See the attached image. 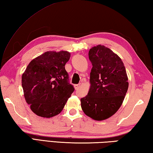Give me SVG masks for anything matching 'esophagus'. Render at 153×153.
<instances>
[{
    "label": "esophagus",
    "instance_id": "obj_1",
    "mask_svg": "<svg viewBox=\"0 0 153 153\" xmlns=\"http://www.w3.org/2000/svg\"><path fill=\"white\" fill-rule=\"evenodd\" d=\"M79 86H80V84H75L74 85V88H75V89L76 90H77L79 88Z\"/></svg>",
    "mask_w": 153,
    "mask_h": 153
}]
</instances>
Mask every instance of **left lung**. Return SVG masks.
Instances as JSON below:
<instances>
[{"instance_id": "left-lung-1", "label": "left lung", "mask_w": 153, "mask_h": 153, "mask_svg": "<svg viewBox=\"0 0 153 153\" xmlns=\"http://www.w3.org/2000/svg\"><path fill=\"white\" fill-rule=\"evenodd\" d=\"M92 68L90 88L81 98V107L86 115L101 121L114 115L121 107L128 88L123 63L109 48L98 45L89 51Z\"/></svg>"}]
</instances>
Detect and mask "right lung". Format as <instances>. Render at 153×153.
<instances>
[{
    "mask_svg": "<svg viewBox=\"0 0 153 153\" xmlns=\"http://www.w3.org/2000/svg\"><path fill=\"white\" fill-rule=\"evenodd\" d=\"M70 56L67 51L46 52L33 59L23 74L25 100L37 115L50 118L58 115L74 92L65 69Z\"/></svg>",
    "mask_w": 153,
    "mask_h": 153,
    "instance_id": "obj_1",
    "label": "right lung"
}]
</instances>
